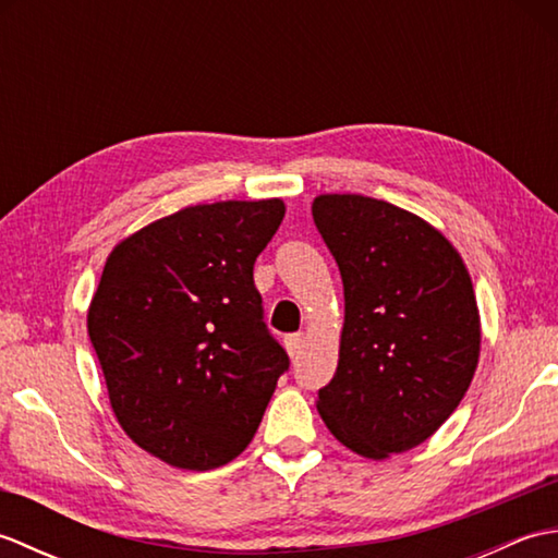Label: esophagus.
I'll list each match as a JSON object with an SVG mask.
<instances>
[{
    "label": "esophagus",
    "instance_id": "esophagus-1",
    "mask_svg": "<svg viewBox=\"0 0 558 558\" xmlns=\"http://www.w3.org/2000/svg\"><path fill=\"white\" fill-rule=\"evenodd\" d=\"M286 350H288V354H290L292 360L300 357L302 350H304V336H302V333L288 336V338H286Z\"/></svg>",
    "mask_w": 558,
    "mask_h": 558
}]
</instances>
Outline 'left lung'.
I'll return each instance as SVG.
<instances>
[{
  "instance_id": "left-lung-1",
  "label": "left lung",
  "mask_w": 558,
  "mask_h": 558,
  "mask_svg": "<svg viewBox=\"0 0 558 558\" xmlns=\"http://www.w3.org/2000/svg\"><path fill=\"white\" fill-rule=\"evenodd\" d=\"M312 216L345 294L338 369L318 390L328 432L384 460L426 441L468 393L480 362L470 272L444 232L362 194H322Z\"/></svg>"
}]
</instances>
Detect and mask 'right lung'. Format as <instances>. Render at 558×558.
I'll use <instances>...</instances> for the list:
<instances>
[{"label": "right lung", "mask_w": 558, "mask_h": 558, "mask_svg": "<svg viewBox=\"0 0 558 558\" xmlns=\"http://www.w3.org/2000/svg\"><path fill=\"white\" fill-rule=\"evenodd\" d=\"M280 198L186 206L105 260L88 336L117 422L180 470L228 465L252 444L290 360L264 324L254 260Z\"/></svg>", "instance_id": "right-lung-1"}]
</instances>
